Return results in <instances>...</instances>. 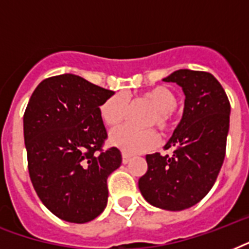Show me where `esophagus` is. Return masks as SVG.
<instances>
[{
	"label": "esophagus",
	"instance_id": "34e87169",
	"mask_svg": "<svg viewBox=\"0 0 249 249\" xmlns=\"http://www.w3.org/2000/svg\"><path fill=\"white\" fill-rule=\"evenodd\" d=\"M130 155H128V154H125V152H123V164H128L129 161H130Z\"/></svg>",
	"mask_w": 249,
	"mask_h": 249
}]
</instances>
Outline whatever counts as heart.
I'll return each instance as SVG.
<instances>
[{
  "label": "heart",
  "mask_w": 249,
  "mask_h": 249,
  "mask_svg": "<svg viewBox=\"0 0 249 249\" xmlns=\"http://www.w3.org/2000/svg\"><path fill=\"white\" fill-rule=\"evenodd\" d=\"M143 101L148 102L155 108V113L148 120V125H156L166 130L170 123V112L177 107L176 94L165 86H155L141 94ZM128 108V101L123 94H113L107 98L99 107L102 121L107 126L120 124ZM109 143L125 154H141L150 151L159 143V136L152 129L137 130L123 125L115 128L109 134Z\"/></svg>",
  "instance_id": "b5f03b06"
}]
</instances>
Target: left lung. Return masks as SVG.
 <instances>
[{
  "mask_svg": "<svg viewBox=\"0 0 249 249\" xmlns=\"http://www.w3.org/2000/svg\"><path fill=\"white\" fill-rule=\"evenodd\" d=\"M185 94L181 121L164 146L172 155H146L147 172L138 187L150 204L165 211H183L209 193L226 152L230 102L224 88L208 72L178 70L163 79Z\"/></svg>",
  "mask_w": 249,
  "mask_h": 249,
  "instance_id": "obj_1",
  "label": "left lung"
}]
</instances>
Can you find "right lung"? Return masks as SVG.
<instances>
[{
    "instance_id": "right-lung-1",
    "label": "right lung",
    "mask_w": 249,
    "mask_h": 249,
    "mask_svg": "<svg viewBox=\"0 0 249 249\" xmlns=\"http://www.w3.org/2000/svg\"><path fill=\"white\" fill-rule=\"evenodd\" d=\"M113 94L63 73L41 81L31 95L23 117L29 177L60 220L85 224L107 205V178L121 165V152L101 151L107 132L99 107Z\"/></svg>"
}]
</instances>
